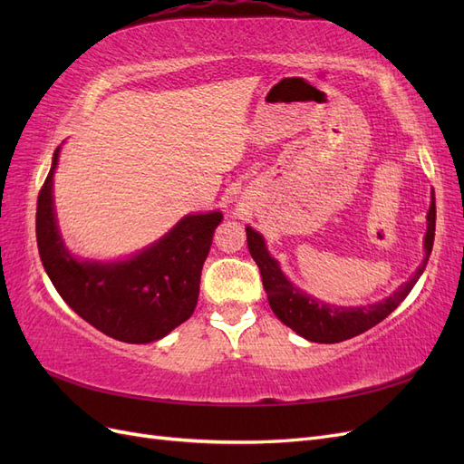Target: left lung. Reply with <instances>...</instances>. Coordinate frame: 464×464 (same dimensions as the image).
<instances>
[{
	"instance_id": "8db88e82",
	"label": "left lung",
	"mask_w": 464,
	"mask_h": 464,
	"mask_svg": "<svg viewBox=\"0 0 464 464\" xmlns=\"http://www.w3.org/2000/svg\"><path fill=\"white\" fill-rule=\"evenodd\" d=\"M247 232V247L249 254L259 266L263 288L266 292L271 310L275 315L285 323L286 327L302 334L304 339L312 343H341L353 339L356 334L372 329L377 323H382L391 312L397 310V305L409 296L412 286L418 283L420 275L424 273L435 236V198L431 199L428 213V232H426V257L422 265L418 266L414 276L404 283L397 292H392L383 302H377L363 307H339L331 304H323L307 296L305 292L298 290L290 280L280 271L278 263L266 254L263 237L254 230L246 228Z\"/></svg>"
}]
</instances>
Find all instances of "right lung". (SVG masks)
<instances>
[{"mask_svg":"<svg viewBox=\"0 0 464 464\" xmlns=\"http://www.w3.org/2000/svg\"><path fill=\"white\" fill-rule=\"evenodd\" d=\"M52 168L36 203V242L42 265L72 310L104 334L145 344L191 317L199 296L203 263L222 213L188 215L149 249L128 261H77L55 227Z\"/></svg>","mask_w":464,"mask_h":464,"instance_id":"add662e5","label":"right lung"}]
</instances>
